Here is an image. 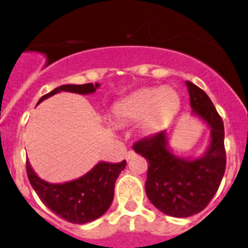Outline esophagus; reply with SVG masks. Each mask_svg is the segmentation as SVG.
<instances>
[{
    "mask_svg": "<svg viewBox=\"0 0 248 248\" xmlns=\"http://www.w3.org/2000/svg\"><path fill=\"white\" fill-rule=\"evenodd\" d=\"M134 155H136V153H134L133 150H129L128 153H126V160H129V158L133 157Z\"/></svg>",
    "mask_w": 248,
    "mask_h": 248,
    "instance_id": "obj_1",
    "label": "esophagus"
}]
</instances>
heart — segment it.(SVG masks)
<instances>
[{"mask_svg":"<svg viewBox=\"0 0 248 248\" xmlns=\"http://www.w3.org/2000/svg\"><path fill=\"white\" fill-rule=\"evenodd\" d=\"M180 107L179 94L172 88L146 87L131 93L112 105L119 121H139L143 133L153 134L166 126Z\"/></svg>","mask_w":248,"mask_h":248,"instance_id":"heart-1","label":"heart"}]
</instances>
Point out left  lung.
<instances>
[{
	"label": "left lung",
	"mask_w": 248,
	"mask_h": 248,
	"mask_svg": "<svg viewBox=\"0 0 248 248\" xmlns=\"http://www.w3.org/2000/svg\"><path fill=\"white\" fill-rule=\"evenodd\" d=\"M193 114L211 128L207 150L198 158L174 155L168 145L167 131L145 137L133 145L149 163L145 191L150 202L167 216L190 217L210 203L225 172L224 124L208 95L186 81Z\"/></svg>",
	"instance_id": "8db88e82"
}]
</instances>
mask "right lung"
Segmentation results:
<instances>
[{"mask_svg":"<svg viewBox=\"0 0 248 248\" xmlns=\"http://www.w3.org/2000/svg\"><path fill=\"white\" fill-rule=\"evenodd\" d=\"M99 83L64 85L43 95L37 104L59 92L91 94L97 91ZM126 167V161L109 163L100 161L90 172L71 182L53 184L41 179L26 160V173L31 186L43 203L55 213L74 224H85L104 215L114 199L115 182Z\"/></svg>","mask_w":248,"mask_h":248,"instance_id":"right-lung-1","label":"right lung"}]
</instances>
